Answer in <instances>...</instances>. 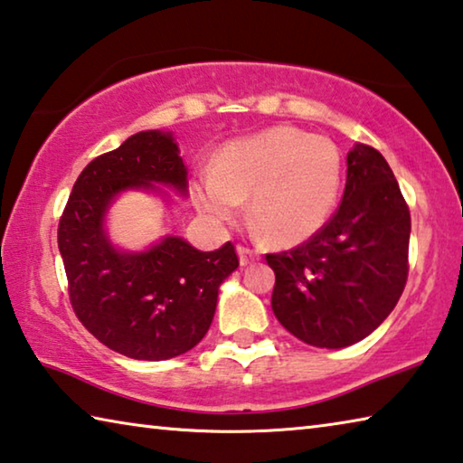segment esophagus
Masks as SVG:
<instances>
[{
  "instance_id": "1",
  "label": "esophagus",
  "mask_w": 463,
  "mask_h": 463,
  "mask_svg": "<svg viewBox=\"0 0 463 463\" xmlns=\"http://www.w3.org/2000/svg\"><path fill=\"white\" fill-rule=\"evenodd\" d=\"M239 257H241V265H249L250 261L257 260V250L250 249L247 245H239Z\"/></svg>"
}]
</instances>
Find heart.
Here are the masks:
<instances>
[{"label":"heart","mask_w":463,"mask_h":463,"mask_svg":"<svg viewBox=\"0 0 463 463\" xmlns=\"http://www.w3.org/2000/svg\"><path fill=\"white\" fill-rule=\"evenodd\" d=\"M343 156L325 137L273 127L232 140L192 184L200 213L229 222L250 195V218L276 245H296L323 229L339 200Z\"/></svg>","instance_id":"b5f03b06"}]
</instances>
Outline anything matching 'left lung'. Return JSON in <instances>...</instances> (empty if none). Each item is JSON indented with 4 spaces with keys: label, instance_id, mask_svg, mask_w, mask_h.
<instances>
[{
    "label": "left lung",
    "instance_id": "1",
    "mask_svg": "<svg viewBox=\"0 0 463 463\" xmlns=\"http://www.w3.org/2000/svg\"><path fill=\"white\" fill-rule=\"evenodd\" d=\"M411 210L386 159L357 143L336 213L315 237L268 253L273 315L298 339L349 347L394 310L409 278Z\"/></svg>",
    "mask_w": 463,
    "mask_h": 463
}]
</instances>
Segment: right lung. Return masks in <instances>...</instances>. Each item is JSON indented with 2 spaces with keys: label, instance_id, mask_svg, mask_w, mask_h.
<instances>
[{
  "label": "right lung",
  "instance_id": "obj_1",
  "mask_svg": "<svg viewBox=\"0 0 463 463\" xmlns=\"http://www.w3.org/2000/svg\"><path fill=\"white\" fill-rule=\"evenodd\" d=\"M153 184L187 187V171L169 132L145 130L81 171L59 222L69 300L81 325L116 354L161 362L185 354L208 333L218 288L239 268L229 241L194 249L165 237L143 253L114 249L104 231L109 203L124 190Z\"/></svg>",
  "mask_w": 463,
  "mask_h": 463
}]
</instances>
